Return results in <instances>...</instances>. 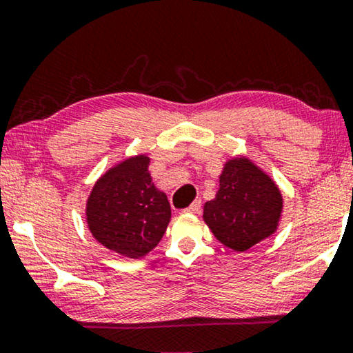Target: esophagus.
Returning <instances> with one entry per match:
<instances>
[{
  "label": "esophagus",
  "mask_w": 353,
  "mask_h": 353,
  "mask_svg": "<svg viewBox=\"0 0 353 353\" xmlns=\"http://www.w3.org/2000/svg\"><path fill=\"white\" fill-rule=\"evenodd\" d=\"M201 209H202V201L196 199L190 207H188V209H185V212H188V214H199Z\"/></svg>",
  "instance_id": "1"
}]
</instances>
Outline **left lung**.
<instances>
[{"mask_svg":"<svg viewBox=\"0 0 353 353\" xmlns=\"http://www.w3.org/2000/svg\"><path fill=\"white\" fill-rule=\"evenodd\" d=\"M281 209V192L272 178L238 157L225 163L220 190L204 205V220L221 244L244 252L276 231Z\"/></svg>","mask_w":353,"mask_h":353,"instance_id":"8db88e82","label":"left lung"}]
</instances>
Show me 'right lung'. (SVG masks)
Segmentation results:
<instances>
[{"mask_svg":"<svg viewBox=\"0 0 353 353\" xmlns=\"http://www.w3.org/2000/svg\"><path fill=\"white\" fill-rule=\"evenodd\" d=\"M149 157L127 159L96 183L86 204V220L96 239L114 252L138 259L156 248L172 210L154 186Z\"/></svg>","mask_w":353,"mask_h":353,"instance_id":"obj_1","label":"right lung"}]
</instances>
